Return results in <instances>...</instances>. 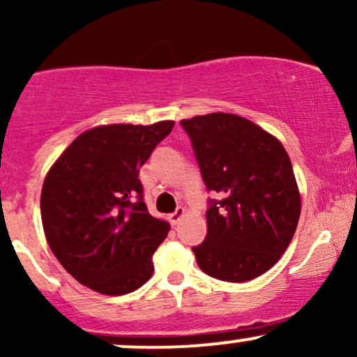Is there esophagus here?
<instances>
[{
  "instance_id": "esophagus-1",
  "label": "esophagus",
  "mask_w": 357,
  "mask_h": 357,
  "mask_svg": "<svg viewBox=\"0 0 357 357\" xmlns=\"http://www.w3.org/2000/svg\"><path fill=\"white\" fill-rule=\"evenodd\" d=\"M184 216H186V210H184L183 206H178V208H176V211L173 213V215H169V221L173 225H178L179 221L184 218Z\"/></svg>"
}]
</instances>
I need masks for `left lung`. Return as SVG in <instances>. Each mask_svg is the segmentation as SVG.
<instances>
[{"instance_id":"obj_1","label":"left lung","mask_w":357,"mask_h":357,"mask_svg":"<svg viewBox=\"0 0 357 357\" xmlns=\"http://www.w3.org/2000/svg\"><path fill=\"white\" fill-rule=\"evenodd\" d=\"M204 184L221 196L206 211L199 268L227 282L260 277L280 260L301 218L292 162L275 136L228 112L183 119Z\"/></svg>"}]
</instances>
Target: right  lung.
<instances>
[{
  "mask_svg": "<svg viewBox=\"0 0 357 357\" xmlns=\"http://www.w3.org/2000/svg\"><path fill=\"white\" fill-rule=\"evenodd\" d=\"M173 127H92L48 169L40 199L45 238L82 285L124 296L153 275V255L171 227L147 211L139 169Z\"/></svg>",
  "mask_w": 357,
  "mask_h": 357,
  "instance_id": "1",
  "label": "right lung"
}]
</instances>
